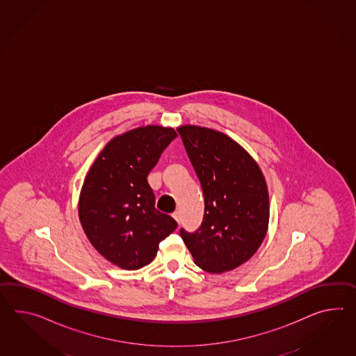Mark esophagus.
Wrapping results in <instances>:
<instances>
[{"instance_id": "34e87169", "label": "esophagus", "mask_w": 356, "mask_h": 356, "mask_svg": "<svg viewBox=\"0 0 356 356\" xmlns=\"http://www.w3.org/2000/svg\"><path fill=\"white\" fill-rule=\"evenodd\" d=\"M172 217H174L175 220L180 224V220H181V216H180V212L179 211H175L174 213H172Z\"/></svg>"}]
</instances>
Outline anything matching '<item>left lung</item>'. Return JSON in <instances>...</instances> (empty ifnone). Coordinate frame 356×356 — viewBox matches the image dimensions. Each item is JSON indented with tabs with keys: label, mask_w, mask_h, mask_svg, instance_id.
<instances>
[{
	"label": "left lung",
	"mask_w": 356,
	"mask_h": 356,
	"mask_svg": "<svg viewBox=\"0 0 356 356\" xmlns=\"http://www.w3.org/2000/svg\"><path fill=\"white\" fill-rule=\"evenodd\" d=\"M204 195L202 225L180 230L200 269L220 274L256 253L269 225V193L260 167L225 134L200 126L177 129Z\"/></svg>",
	"instance_id": "1"
}]
</instances>
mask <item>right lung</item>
I'll list each match as a JSON object with an SVG mask.
<instances>
[{
    "mask_svg": "<svg viewBox=\"0 0 356 356\" xmlns=\"http://www.w3.org/2000/svg\"><path fill=\"white\" fill-rule=\"evenodd\" d=\"M174 129L145 126L111 140L96 158L81 189L79 215L90 243L106 260L138 270L156 257L158 244L177 222L154 207L147 177Z\"/></svg>",
    "mask_w": 356,
    "mask_h": 356,
    "instance_id": "add662e5",
    "label": "right lung"
}]
</instances>
